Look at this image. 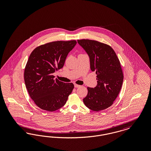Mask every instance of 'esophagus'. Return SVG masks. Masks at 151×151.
<instances>
[{"instance_id": "esophagus-1", "label": "esophagus", "mask_w": 151, "mask_h": 151, "mask_svg": "<svg viewBox=\"0 0 151 151\" xmlns=\"http://www.w3.org/2000/svg\"><path fill=\"white\" fill-rule=\"evenodd\" d=\"M74 86H75V88H78L79 86H80L78 85V84H74Z\"/></svg>"}]
</instances>
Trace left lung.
<instances>
[{
  "label": "left lung",
  "mask_w": 151,
  "mask_h": 151,
  "mask_svg": "<svg viewBox=\"0 0 151 151\" xmlns=\"http://www.w3.org/2000/svg\"><path fill=\"white\" fill-rule=\"evenodd\" d=\"M90 60V67L97 74V84L88 87L83 102L89 109L99 111L112 105L123 81L120 62L115 51L108 45L90 40H78Z\"/></svg>",
  "instance_id": "obj_1"
}]
</instances>
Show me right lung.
Masks as SVG:
<instances>
[{"mask_svg": "<svg viewBox=\"0 0 151 151\" xmlns=\"http://www.w3.org/2000/svg\"><path fill=\"white\" fill-rule=\"evenodd\" d=\"M75 40L55 41L41 45L32 52L24 70V81L36 105L48 111L63 107L71 93L72 83L60 81L52 73L62 68Z\"/></svg>", "mask_w": 151, "mask_h": 151, "instance_id": "right-lung-1", "label": "right lung"}]
</instances>
